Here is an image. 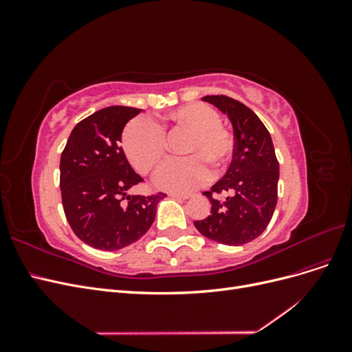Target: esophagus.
Wrapping results in <instances>:
<instances>
[{"label": "esophagus", "instance_id": "34e87169", "mask_svg": "<svg viewBox=\"0 0 352 352\" xmlns=\"http://www.w3.org/2000/svg\"><path fill=\"white\" fill-rule=\"evenodd\" d=\"M168 197H172L175 199H188L189 194H177V192H170Z\"/></svg>", "mask_w": 352, "mask_h": 352}]
</instances>
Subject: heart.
<instances>
[{
    "instance_id": "1",
    "label": "heart",
    "mask_w": 352,
    "mask_h": 352,
    "mask_svg": "<svg viewBox=\"0 0 352 352\" xmlns=\"http://www.w3.org/2000/svg\"><path fill=\"white\" fill-rule=\"evenodd\" d=\"M220 124V114L207 104H188L170 113L166 129L170 133L189 132L180 150L186 157L167 160L154 176L155 185L185 192L206 182L210 177L209 166L216 175L220 173L233 150L230 133ZM122 144L131 164L142 175L153 172L167 148L163 129L148 117H136L126 124Z\"/></svg>"
}]
</instances>
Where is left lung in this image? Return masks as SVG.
Here are the masks:
<instances>
[{
    "mask_svg": "<svg viewBox=\"0 0 352 352\" xmlns=\"http://www.w3.org/2000/svg\"><path fill=\"white\" fill-rule=\"evenodd\" d=\"M202 100L228 114L235 144L226 175L204 192L211 202L210 216L194 225L206 238L238 247L258 238L272 220L279 162L269 131L247 105L226 95Z\"/></svg>",
    "mask_w": 352,
    "mask_h": 352,
    "instance_id": "8db88e82",
    "label": "left lung"
}]
</instances>
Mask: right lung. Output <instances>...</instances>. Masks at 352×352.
<instances>
[{"label": "right lung", "mask_w": 352, "mask_h": 352, "mask_svg": "<svg viewBox=\"0 0 352 352\" xmlns=\"http://www.w3.org/2000/svg\"><path fill=\"white\" fill-rule=\"evenodd\" d=\"M140 109L113 105L73 127L60 160V189L72 230L89 247L114 251L142 238L166 194L129 195L144 182L123 153L122 132Z\"/></svg>", "instance_id": "add662e5"}]
</instances>
